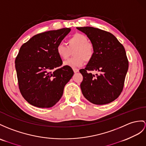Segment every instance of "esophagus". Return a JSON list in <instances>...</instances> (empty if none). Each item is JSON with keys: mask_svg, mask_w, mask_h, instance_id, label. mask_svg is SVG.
<instances>
[{"mask_svg": "<svg viewBox=\"0 0 146 146\" xmlns=\"http://www.w3.org/2000/svg\"><path fill=\"white\" fill-rule=\"evenodd\" d=\"M72 69H73V70H74V73H77V72H79V69H78L73 68Z\"/></svg>", "mask_w": 146, "mask_h": 146, "instance_id": "obj_1", "label": "esophagus"}]
</instances>
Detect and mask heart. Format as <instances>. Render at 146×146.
Listing matches in <instances>:
<instances>
[{
    "label": "heart",
    "instance_id": "1",
    "mask_svg": "<svg viewBox=\"0 0 146 146\" xmlns=\"http://www.w3.org/2000/svg\"><path fill=\"white\" fill-rule=\"evenodd\" d=\"M74 57L64 63V65L71 67L83 66L85 61H89L94 53V46L88 42V38L80 33H76L67 40V46L59 43L56 46V51L58 56L62 60L68 59L70 50H73Z\"/></svg>",
    "mask_w": 146,
    "mask_h": 146
}]
</instances>
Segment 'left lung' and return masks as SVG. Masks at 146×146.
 <instances>
[{
  "mask_svg": "<svg viewBox=\"0 0 146 146\" xmlns=\"http://www.w3.org/2000/svg\"><path fill=\"white\" fill-rule=\"evenodd\" d=\"M87 35L94 46V53L85 69L80 88L85 98L95 105H105L118 98L123 91L129 62L125 49L110 32L97 28L77 27ZM96 70L100 74H92Z\"/></svg>",
  "mask_w": 146,
  "mask_h": 146,
  "instance_id": "left-lung-1",
  "label": "left lung"
}]
</instances>
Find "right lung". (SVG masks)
Instances as JSON below:
<instances>
[{
    "instance_id": "add662e5",
    "label": "right lung",
    "mask_w": 146,
    "mask_h": 146,
    "mask_svg": "<svg viewBox=\"0 0 146 146\" xmlns=\"http://www.w3.org/2000/svg\"><path fill=\"white\" fill-rule=\"evenodd\" d=\"M70 28L35 35L20 49L15 63L18 84L23 97L31 105L50 108L61 99L64 88L74 75L62 64L56 48Z\"/></svg>"
}]
</instances>
